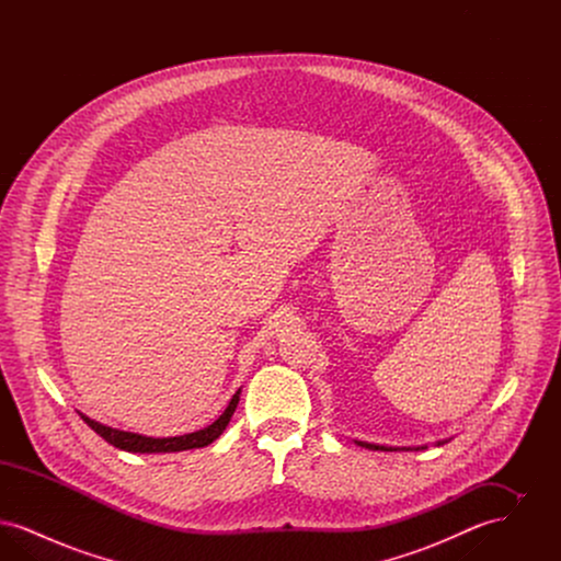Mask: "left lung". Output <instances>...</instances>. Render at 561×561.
Masks as SVG:
<instances>
[{
  "label": "left lung",
  "mask_w": 561,
  "mask_h": 561,
  "mask_svg": "<svg viewBox=\"0 0 561 561\" xmlns=\"http://www.w3.org/2000/svg\"><path fill=\"white\" fill-rule=\"evenodd\" d=\"M357 446L362 448H368V450H380V453H393V450H425L427 446H416V448H396V446H380V444H370V442H359V439H353ZM448 439H442V442H435V446H442L446 444Z\"/></svg>",
  "instance_id": "obj_1"
}]
</instances>
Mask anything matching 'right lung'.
<instances>
[{
	"label": "right lung",
	"mask_w": 561,
	"mask_h": 561,
	"mask_svg": "<svg viewBox=\"0 0 561 561\" xmlns=\"http://www.w3.org/2000/svg\"><path fill=\"white\" fill-rule=\"evenodd\" d=\"M240 393L241 389H238L236 396L229 401V405L225 408V412L214 421L213 425L193 431V433H185V435H176V437H149V435L133 433V431L108 427L81 412L78 414L83 419V423H88V427L96 431L105 442L119 450L138 454L183 453V450H193V448H204L222 435V431L229 425V421L240 403Z\"/></svg>",
	"instance_id": "1"
}]
</instances>
